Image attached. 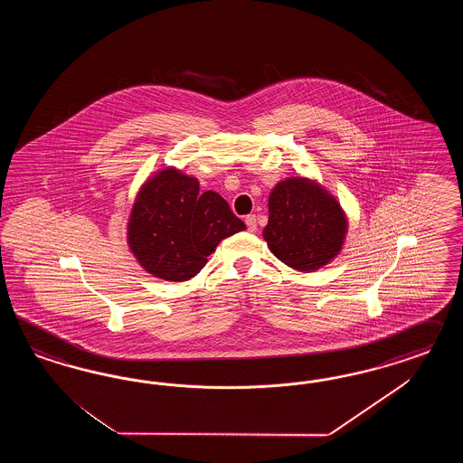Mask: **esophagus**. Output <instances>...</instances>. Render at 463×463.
<instances>
[{
	"mask_svg": "<svg viewBox=\"0 0 463 463\" xmlns=\"http://www.w3.org/2000/svg\"><path fill=\"white\" fill-rule=\"evenodd\" d=\"M244 222L248 225V231L250 232H254L256 229H258V222H256V215H248L246 219H244Z\"/></svg>",
	"mask_w": 463,
	"mask_h": 463,
	"instance_id": "1",
	"label": "esophagus"
}]
</instances>
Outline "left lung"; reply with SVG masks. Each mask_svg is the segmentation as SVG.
Returning <instances> with one entry per match:
<instances>
[{"label":"left lung","mask_w":463,"mask_h":463,"mask_svg":"<svg viewBox=\"0 0 463 463\" xmlns=\"http://www.w3.org/2000/svg\"><path fill=\"white\" fill-rule=\"evenodd\" d=\"M346 234V212L321 183L290 176L269 192L263 238L287 267L308 273L329 265L343 250Z\"/></svg>","instance_id":"obj_1"}]
</instances>
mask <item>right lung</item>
<instances>
[{
    "mask_svg": "<svg viewBox=\"0 0 463 463\" xmlns=\"http://www.w3.org/2000/svg\"><path fill=\"white\" fill-rule=\"evenodd\" d=\"M246 224L217 192L200 194L195 176L175 166L140 184L127 222V244L140 267L165 281H186L222 239Z\"/></svg>",
    "mask_w": 463,
    "mask_h": 463,
    "instance_id": "add662e5",
    "label": "right lung"
}]
</instances>
